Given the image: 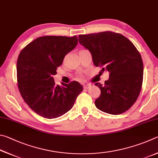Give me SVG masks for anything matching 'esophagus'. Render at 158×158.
I'll use <instances>...</instances> for the list:
<instances>
[{
    "mask_svg": "<svg viewBox=\"0 0 158 158\" xmlns=\"http://www.w3.org/2000/svg\"><path fill=\"white\" fill-rule=\"evenodd\" d=\"M91 87H92V85H89V84H87V85H85V86H84V89H89V88H90Z\"/></svg>",
    "mask_w": 158,
    "mask_h": 158,
    "instance_id": "obj_1",
    "label": "esophagus"
}]
</instances>
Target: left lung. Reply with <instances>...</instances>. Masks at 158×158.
Wrapping results in <instances>:
<instances>
[{"instance_id":"obj_1","label":"left lung","mask_w":158,"mask_h":158,"mask_svg":"<svg viewBox=\"0 0 158 158\" xmlns=\"http://www.w3.org/2000/svg\"><path fill=\"white\" fill-rule=\"evenodd\" d=\"M89 50L93 63L110 73L105 85L96 82L101 95L95 106L101 111L117 115L131 108L142 89L143 65L135 46L123 35L110 31L78 36Z\"/></svg>"}]
</instances>
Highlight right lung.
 <instances>
[{
    "mask_svg": "<svg viewBox=\"0 0 158 158\" xmlns=\"http://www.w3.org/2000/svg\"><path fill=\"white\" fill-rule=\"evenodd\" d=\"M77 44L76 36H44L27 44L19 55V92L27 106L41 117L55 118L64 114L83 90L77 81L56 85L52 77L65 55Z\"/></svg>",
    "mask_w": 158,
    "mask_h": 158,
    "instance_id": "add662e5",
    "label": "right lung"
}]
</instances>
